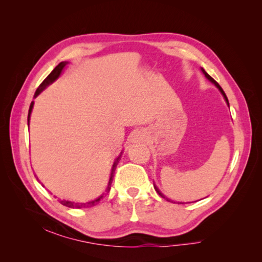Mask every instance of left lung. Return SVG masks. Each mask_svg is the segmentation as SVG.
Here are the masks:
<instances>
[{
  "instance_id": "left-lung-1",
  "label": "left lung",
  "mask_w": 262,
  "mask_h": 262,
  "mask_svg": "<svg viewBox=\"0 0 262 262\" xmlns=\"http://www.w3.org/2000/svg\"><path fill=\"white\" fill-rule=\"evenodd\" d=\"M201 72L203 73V75H205V76H206V78L208 79V81H210L212 84H214V85L217 88V89H219V90H220V92H221V94L222 95H223V97H224V99H225V101H227V104H228V106H229V100H228V98H227V96H225V94H224V91H223V89H222L221 86H220V84L219 83H217L216 81H215V79L214 78H212L211 76H209V75H208L207 73H206V70L205 69H203V68H201ZM154 187H155V189H156V192L159 194V195H161V196L162 198H164V199H166V200L167 201H170V200H168V199L167 198H165V196H164V194H162V192H161V190H159L158 188H157V186L156 185H155L154 184Z\"/></svg>"
}]
</instances>
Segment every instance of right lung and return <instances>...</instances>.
<instances>
[{
  "instance_id": "right-lung-1",
  "label": "right lung",
  "mask_w": 262,
  "mask_h": 262,
  "mask_svg": "<svg viewBox=\"0 0 262 262\" xmlns=\"http://www.w3.org/2000/svg\"><path fill=\"white\" fill-rule=\"evenodd\" d=\"M67 64H68L67 61L60 62V63L57 64L56 67L52 70V73H51L50 75H48V76H47L45 79H43V82H42V83L40 84V85H39V88L37 89V91H35V94H34V98H37V97H38L39 95H40L41 92H42L43 90H45V89H46L48 85H51L52 83H54V82L56 81V79L61 76L62 72H63V69L66 68V66H67ZM33 105H34V101H32V103H31L30 108H29L28 126L30 125V117H31V113H32ZM121 155H122V152H120V155H119V156L117 157V159H115V161H114V164H113V166H112V171H111V177H110V180H108V185H107V188H106V190H105V193H108V192H110L111 185H112V181H113L115 167H117L119 161H120V159H121ZM37 179H38V178H37ZM105 193H103V194L100 195V196L95 199V200L89 201V202H74V201H68V200H60V203H61V205L66 206V207L75 208V209H77V208H78V209H81V208H90V207H92V206H96L97 203H99V201L101 200V199H103Z\"/></svg>"
}]
</instances>
